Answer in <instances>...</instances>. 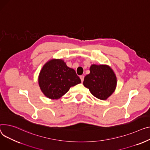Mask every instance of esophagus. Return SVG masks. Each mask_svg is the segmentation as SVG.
I'll use <instances>...</instances> for the list:
<instances>
[{"instance_id":"obj_1","label":"esophagus","mask_w":150,"mask_h":150,"mask_svg":"<svg viewBox=\"0 0 150 150\" xmlns=\"http://www.w3.org/2000/svg\"><path fill=\"white\" fill-rule=\"evenodd\" d=\"M79 78H80L81 81H82V82H83V81H84V75H81V76H79Z\"/></svg>"}]
</instances>
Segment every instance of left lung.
Wrapping results in <instances>:
<instances>
[{"label": "left lung", "instance_id": "8db88e82", "mask_svg": "<svg viewBox=\"0 0 150 150\" xmlns=\"http://www.w3.org/2000/svg\"><path fill=\"white\" fill-rule=\"evenodd\" d=\"M91 73L84 77V86L91 93L101 100H105L115 91L116 76L112 69L107 65L92 64Z\"/></svg>", "mask_w": 150, "mask_h": 150}]
</instances>
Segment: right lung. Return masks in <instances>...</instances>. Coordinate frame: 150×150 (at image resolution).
<instances>
[{"instance_id": "add662e5", "label": "right lung", "mask_w": 150, "mask_h": 150, "mask_svg": "<svg viewBox=\"0 0 150 150\" xmlns=\"http://www.w3.org/2000/svg\"><path fill=\"white\" fill-rule=\"evenodd\" d=\"M81 83L75 70L67 67L62 59H52L47 62L38 76L41 91L52 99L61 98L71 87Z\"/></svg>"}]
</instances>
